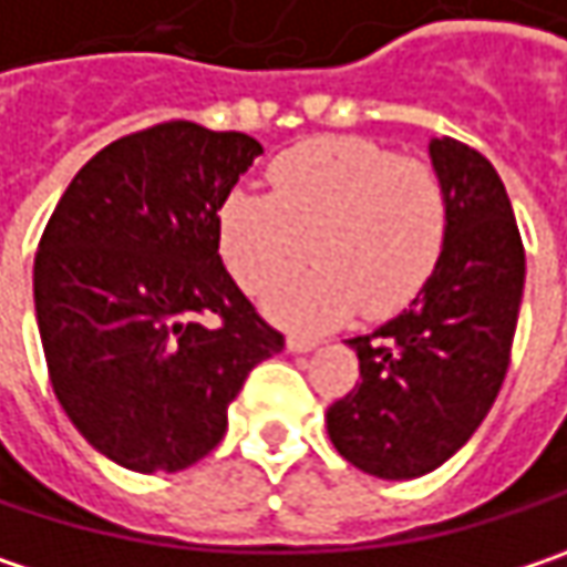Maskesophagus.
Wrapping results in <instances>:
<instances>
[{
    "mask_svg": "<svg viewBox=\"0 0 567 567\" xmlns=\"http://www.w3.org/2000/svg\"><path fill=\"white\" fill-rule=\"evenodd\" d=\"M316 339H306V336H290L287 339V351H293V354H306V351H312L316 348Z\"/></svg>",
    "mask_w": 567,
    "mask_h": 567,
    "instance_id": "obj_1",
    "label": "esophagus"
}]
</instances>
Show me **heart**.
Wrapping results in <instances>:
<instances>
[{
	"label": "heart",
	"instance_id": "heart-1",
	"mask_svg": "<svg viewBox=\"0 0 567 567\" xmlns=\"http://www.w3.org/2000/svg\"><path fill=\"white\" fill-rule=\"evenodd\" d=\"M274 193L231 189L219 209V248L248 293L277 287L319 257L322 268L267 297L290 329H329L361 309L386 319L435 274L449 238V189L423 157L371 138H312L284 151Z\"/></svg>",
	"mask_w": 567,
	"mask_h": 567
}]
</instances>
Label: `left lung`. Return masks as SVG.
Instances as JSON below:
<instances>
[{
	"mask_svg": "<svg viewBox=\"0 0 567 567\" xmlns=\"http://www.w3.org/2000/svg\"><path fill=\"white\" fill-rule=\"evenodd\" d=\"M429 157L449 189L445 251L410 309L348 339L361 384L326 413L344 462L386 481L435 471L484 423L509 368L526 280L494 164L455 138H432Z\"/></svg>",
	"mask_w": 567,
	"mask_h": 567,
	"instance_id": "8db88e82",
	"label": "left lung"
}]
</instances>
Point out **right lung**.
Segmentation results:
<instances>
[{
  "mask_svg": "<svg viewBox=\"0 0 567 567\" xmlns=\"http://www.w3.org/2000/svg\"><path fill=\"white\" fill-rule=\"evenodd\" d=\"M264 147L161 122L70 181L34 255L51 386L115 465L183 471L225 435L228 403L284 351L219 258V209Z\"/></svg>",
  "mask_w": 567,
  "mask_h": 567,
  "instance_id": "obj_1",
  "label": "right lung"
}]
</instances>
